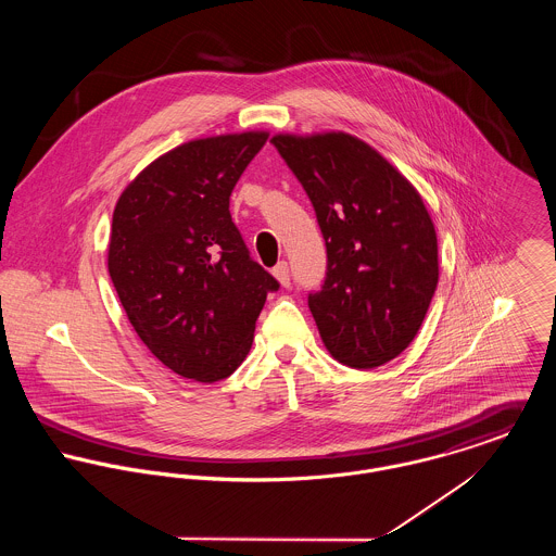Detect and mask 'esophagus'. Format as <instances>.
Masks as SVG:
<instances>
[{"label":"esophagus","instance_id":"obj_1","mask_svg":"<svg viewBox=\"0 0 556 556\" xmlns=\"http://www.w3.org/2000/svg\"><path fill=\"white\" fill-rule=\"evenodd\" d=\"M271 274H274V278H276L282 287H289V285H291V276H289V265H287V261H280V263L271 269Z\"/></svg>","mask_w":556,"mask_h":556}]
</instances>
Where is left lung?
Here are the masks:
<instances>
[{"mask_svg": "<svg viewBox=\"0 0 556 556\" xmlns=\"http://www.w3.org/2000/svg\"><path fill=\"white\" fill-rule=\"evenodd\" d=\"M271 143L313 201L325 238V282L308 295L325 349L357 370L392 362L417 336L439 282L424 199L353 135H276Z\"/></svg>", "mask_w": 556, "mask_h": 556, "instance_id": "8db88e82", "label": "left lung"}]
</instances>
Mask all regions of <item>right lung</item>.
I'll use <instances>...</instances> for the list:
<instances>
[{
  "instance_id": "add662e5",
  "label": "right lung",
  "mask_w": 556,
  "mask_h": 556,
  "mask_svg": "<svg viewBox=\"0 0 556 556\" xmlns=\"http://www.w3.org/2000/svg\"><path fill=\"white\" fill-rule=\"evenodd\" d=\"M265 130L188 141L148 164L119 194L109 274L143 344L184 379L214 383L245 359L278 280L231 220L229 197Z\"/></svg>"
}]
</instances>
